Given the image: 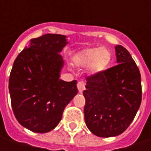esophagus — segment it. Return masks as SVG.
I'll use <instances>...</instances> for the list:
<instances>
[{"label":"esophagus","mask_w":151,"mask_h":151,"mask_svg":"<svg viewBox=\"0 0 151 151\" xmlns=\"http://www.w3.org/2000/svg\"><path fill=\"white\" fill-rule=\"evenodd\" d=\"M77 88L80 93H81L85 90V82L84 81H79L77 83Z\"/></svg>","instance_id":"esophagus-1"}]
</instances>
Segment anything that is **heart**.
<instances>
[{
  "label": "heart",
  "instance_id": "obj_1",
  "mask_svg": "<svg viewBox=\"0 0 151 151\" xmlns=\"http://www.w3.org/2000/svg\"><path fill=\"white\" fill-rule=\"evenodd\" d=\"M111 60V53L104 48L96 47L86 49L78 52L74 57L76 65L81 67L89 66L92 73H98L104 70Z\"/></svg>",
  "mask_w": 151,
  "mask_h": 151
}]
</instances>
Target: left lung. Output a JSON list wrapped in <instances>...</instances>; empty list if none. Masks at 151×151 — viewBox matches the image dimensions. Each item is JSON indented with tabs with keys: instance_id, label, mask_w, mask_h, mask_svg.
<instances>
[{
	"instance_id": "left-lung-1",
	"label": "left lung",
	"mask_w": 151,
	"mask_h": 151,
	"mask_svg": "<svg viewBox=\"0 0 151 151\" xmlns=\"http://www.w3.org/2000/svg\"><path fill=\"white\" fill-rule=\"evenodd\" d=\"M115 66L86 77L85 122L99 137L117 136L134 120L142 99L139 70L129 51L116 45Z\"/></svg>"
}]
</instances>
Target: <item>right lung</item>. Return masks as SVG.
<instances>
[{
    "mask_svg": "<svg viewBox=\"0 0 151 151\" xmlns=\"http://www.w3.org/2000/svg\"><path fill=\"white\" fill-rule=\"evenodd\" d=\"M66 44L64 35L44 34L31 39L13 63L9 78L12 110L18 123L32 132L54 129L78 92L76 80H60L64 65L60 53Z\"/></svg>",
    "mask_w": 151,
    "mask_h": 151,
    "instance_id": "1",
    "label": "right lung"
}]
</instances>
